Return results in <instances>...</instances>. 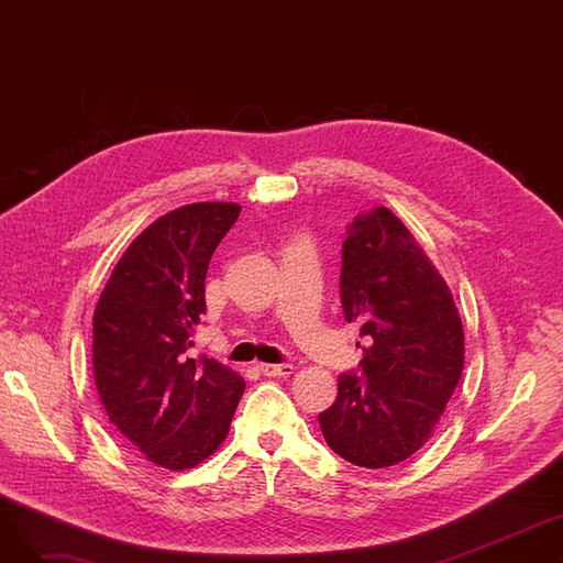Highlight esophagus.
Instances as JSON below:
<instances>
[{
	"mask_svg": "<svg viewBox=\"0 0 563 563\" xmlns=\"http://www.w3.org/2000/svg\"><path fill=\"white\" fill-rule=\"evenodd\" d=\"M257 369H260L264 376H289V374H294V365H291V363H283V365L260 363Z\"/></svg>",
	"mask_w": 563,
	"mask_h": 563,
	"instance_id": "34e87169",
	"label": "esophagus"
}]
</instances>
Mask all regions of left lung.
Masks as SVG:
<instances>
[{"label": "left lung", "instance_id": "left-lung-1", "mask_svg": "<svg viewBox=\"0 0 563 563\" xmlns=\"http://www.w3.org/2000/svg\"><path fill=\"white\" fill-rule=\"evenodd\" d=\"M344 319L361 323L363 374L338 378L335 404L319 412L329 448L378 470L416 454L433 435L465 363L452 289L388 207L353 221L342 244Z\"/></svg>", "mask_w": 563, "mask_h": 563}]
</instances>
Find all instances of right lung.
Instances as JSON below:
<instances>
[{
	"mask_svg": "<svg viewBox=\"0 0 563 563\" xmlns=\"http://www.w3.org/2000/svg\"><path fill=\"white\" fill-rule=\"evenodd\" d=\"M242 212L191 202L155 219L125 249L93 312V376L109 422L147 461L183 472L225 440L246 383L189 358L212 253Z\"/></svg>",
	"mask_w": 563,
	"mask_h": 563,
	"instance_id": "add662e5",
	"label": "right lung"
}]
</instances>
